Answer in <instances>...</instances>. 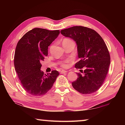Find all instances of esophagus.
<instances>
[{
  "label": "esophagus",
  "instance_id": "esophagus-1",
  "mask_svg": "<svg viewBox=\"0 0 125 125\" xmlns=\"http://www.w3.org/2000/svg\"><path fill=\"white\" fill-rule=\"evenodd\" d=\"M67 72L66 71H64V70H62L61 71V74H63V73H67Z\"/></svg>",
  "mask_w": 125,
  "mask_h": 125
}]
</instances>
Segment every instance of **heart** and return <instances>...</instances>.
Returning <instances> with one entry per match:
<instances>
[{"instance_id": "1", "label": "heart", "mask_w": 125, "mask_h": 125, "mask_svg": "<svg viewBox=\"0 0 125 125\" xmlns=\"http://www.w3.org/2000/svg\"><path fill=\"white\" fill-rule=\"evenodd\" d=\"M70 40H69V39H65L63 40V42L67 41H70ZM69 62V60H67V61H65V62H63V63H61V65H62V66L63 67H67V65H68L67 63H68Z\"/></svg>"}]
</instances>
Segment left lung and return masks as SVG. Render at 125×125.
<instances>
[{
	"label": "left lung",
	"mask_w": 125,
	"mask_h": 125,
	"mask_svg": "<svg viewBox=\"0 0 125 125\" xmlns=\"http://www.w3.org/2000/svg\"><path fill=\"white\" fill-rule=\"evenodd\" d=\"M61 34L74 41L77 45L78 58L75 67L83 74L77 73L72 82L74 89L83 94L96 92L103 84L108 72L110 56L104 41L95 31L86 27L76 26L61 31Z\"/></svg>",
	"instance_id": "obj_1"
}]
</instances>
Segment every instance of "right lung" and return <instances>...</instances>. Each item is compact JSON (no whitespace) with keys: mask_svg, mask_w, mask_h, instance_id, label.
Listing matches in <instances>:
<instances>
[{"mask_svg":"<svg viewBox=\"0 0 125 125\" xmlns=\"http://www.w3.org/2000/svg\"><path fill=\"white\" fill-rule=\"evenodd\" d=\"M59 30L35 28L28 31L17 44L14 67L21 85L32 95L45 94L59 75L57 71L44 74L41 62L48 55V48L58 36Z\"/></svg>","mask_w":125,"mask_h":125,"instance_id":"obj_1","label":"right lung"}]
</instances>
